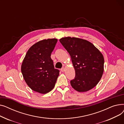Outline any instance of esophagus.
I'll return each instance as SVG.
<instances>
[{
  "mask_svg": "<svg viewBox=\"0 0 124 124\" xmlns=\"http://www.w3.org/2000/svg\"><path fill=\"white\" fill-rule=\"evenodd\" d=\"M64 70H65V68H64V67H63V68H62L61 69V71H62V72H64Z\"/></svg>",
  "mask_w": 124,
  "mask_h": 124,
  "instance_id": "34e87169",
  "label": "esophagus"
}]
</instances>
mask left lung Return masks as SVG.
Segmentation results:
<instances>
[{
    "instance_id": "1",
    "label": "left lung",
    "mask_w": 124,
    "mask_h": 124,
    "mask_svg": "<svg viewBox=\"0 0 124 124\" xmlns=\"http://www.w3.org/2000/svg\"><path fill=\"white\" fill-rule=\"evenodd\" d=\"M71 58L75 71L71 85L77 92H85L95 87L103 72L104 58L101 52L83 39L65 37L59 40Z\"/></svg>"
}]
</instances>
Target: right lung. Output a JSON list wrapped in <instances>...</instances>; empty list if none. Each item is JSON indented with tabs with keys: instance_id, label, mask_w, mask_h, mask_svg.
Listing matches in <instances>:
<instances>
[{
	"instance_id": "right-lung-1",
	"label": "right lung",
	"mask_w": 124,
	"mask_h": 124,
	"mask_svg": "<svg viewBox=\"0 0 124 124\" xmlns=\"http://www.w3.org/2000/svg\"><path fill=\"white\" fill-rule=\"evenodd\" d=\"M56 39L39 41L29 49L21 71L28 85L35 92L47 93L55 86L60 71L54 68L51 58L57 42Z\"/></svg>"
}]
</instances>
